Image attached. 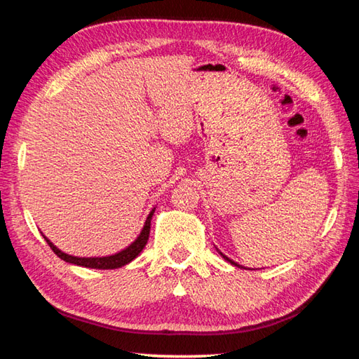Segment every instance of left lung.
I'll use <instances>...</instances> for the list:
<instances>
[{
	"mask_svg": "<svg viewBox=\"0 0 359 359\" xmlns=\"http://www.w3.org/2000/svg\"><path fill=\"white\" fill-rule=\"evenodd\" d=\"M217 252H219V255H221V257H222L224 259H227V262H229L230 264H233V266H236V268H243V266H241V264H238V263H235V262H233V259H230V258H229L227 255H224L221 250H217Z\"/></svg>",
	"mask_w": 359,
	"mask_h": 359,
	"instance_id": "obj_1",
	"label": "left lung"
}]
</instances>
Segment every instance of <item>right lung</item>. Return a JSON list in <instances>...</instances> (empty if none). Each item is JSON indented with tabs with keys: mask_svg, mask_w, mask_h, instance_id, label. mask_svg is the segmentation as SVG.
I'll use <instances>...</instances> for the list:
<instances>
[{
	"mask_svg": "<svg viewBox=\"0 0 359 359\" xmlns=\"http://www.w3.org/2000/svg\"><path fill=\"white\" fill-rule=\"evenodd\" d=\"M154 212H156V207L151 210V213L147 215L146 221H144V226L140 231V235L135 238V241L130 243L128 248L116 252L114 255H107V257H74V255H69L65 254V252H62L57 245H54L51 241L48 240V238L43 235V238L46 240L49 248L53 249V252L59 258H62L63 262H67L69 264H76V266H82V268H90V269H118V268H123V266L129 264L132 259H135L140 252L144 249V245L149 240V231H151V219L154 216Z\"/></svg>",
	"mask_w": 359,
	"mask_h": 359,
	"instance_id": "obj_1",
	"label": "right lung"
}]
</instances>
